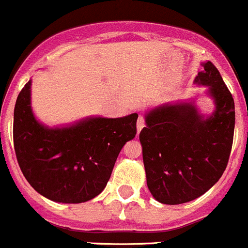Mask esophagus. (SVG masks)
I'll return each mask as SVG.
<instances>
[{"instance_id":"34e87169","label":"esophagus","mask_w":248,"mask_h":248,"mask_svg":"<svg viewBox=\"0 0 248 248\" xmlns=\"http://www.w3.org/2000/svg\"><path fill=\"white\" fill-rule=\"evenodd\" d=\"M144 126H145V123H144L143 117H139V119H138V122H137V130H138V133H140V131H141V129H143Z\"/></svg>"}]
</instances>
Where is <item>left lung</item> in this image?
Listing matches in <instances>:
<instances>
[{"label":"left lung","instance_id":"8db88e82","mask_svg":"<svg viewBox=\"0 0 248 248\" xmlns=\"http://www.w3.org/2000/svg\"><path fill=\"white\" fill-rule=\"evenodd\" d=\"M194 83L207 87L211 114L201 113L195 98L166 102L146 111L139 135L146 184L165 205L189 202L211 189L231 153L235 103L220 72L210 61L202 62Z\"/></svg>","mask_w":248,"mask_h":248}]
</instances>
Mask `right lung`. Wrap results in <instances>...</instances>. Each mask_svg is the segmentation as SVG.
<instances>
[{
    "label": "right lung",
    "instance_id": "add662e5",
    "mask_svg": "<svg viewBox=\"0 0 248 248\" xmlns=\"http://www.w3.org/2000/svg\"><path fill=\"white\" fill-rule=\"evenodd\" d=\"M31 87L32 80L18 94L13 114L15 151L26 180L54 202L92 200L107 186L123 146L135 138L138 114L48 126L32 110Z\"/></svg>",
    "mask_w": 248,
    "mask_h": 248
}]
</instances>
